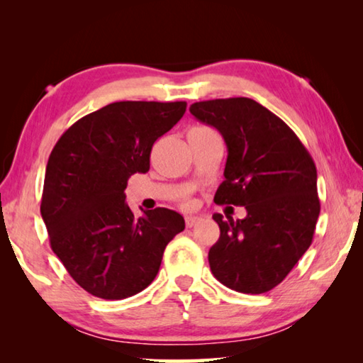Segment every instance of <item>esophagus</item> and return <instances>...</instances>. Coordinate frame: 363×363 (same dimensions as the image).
Segmentation results:
<instances>
[{
    "label": "esophagus",
    "instance_id": "esophagus-1",
    "mask_svg": "<svg viewBox=\"0 0 363 363\" xmlns=\"http://www.w3.org/2000/svg\"><path fill=\"white\" fill-rule=\"evenodd\" d=\"M199 223H200V219L195 218V216H187L186 218V225L189 227V229H192V227H195Z\"/></svg>",
    "mask_w": 363,
    "mask_h": 363
}]
</instances>
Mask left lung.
Returning <instances> with one entry per match:
<instances>
[{"mask_svg":"<svg viewBox=\"0 0 363 363\" xmlns=\"http://www.w3.org/2000/svg\"><path fill=\"white\" fill-rule=\"evenodd\" d=\"M190 113L216 128L227 145L214 201L247 210L235 223L213 216L220 237L208 253L211 272L238 293L270 291L314 238L320 213L314 160L284 120L248 97L195 102Z\"/></svg>","mask_w":363,"mask_h":363,"instance_id":"left-lung-1","label":"left lung"}]
</instances>
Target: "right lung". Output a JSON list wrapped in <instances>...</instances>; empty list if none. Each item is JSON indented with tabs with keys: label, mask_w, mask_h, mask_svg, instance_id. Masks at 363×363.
I'll use <instances>...</instances> for the list:
<instances>
[{
	"label": "right lung",
	"mask_w": 363,
	"mask_h": 363,
	"mask_svg": "<svg viewBox=\"0 0 363 363\" xmlns=\"http://www.w3.org/2000/svg\"><path fill=\"white\" fill-rule=\"evenodd\" d=\"M186 102L121 101L79 118L49 155L41 216L49 243L93 296L125 299L157 277L163 251L186 223L155 208L136 218L128 179L150 168V152L186 112Z\"/></svg>",
	"instance_id": "add662e5"
}]
</instances>
